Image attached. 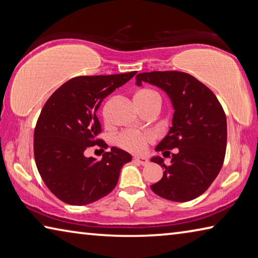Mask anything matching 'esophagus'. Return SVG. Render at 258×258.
Wrapping results in <instances>:
<instances>
[{
  "label": "esophagus",
  "instance_id": "1",
  "mask_svg": "<svg viewBox=\"0 0 258 258\" xmlns=\"http://www.w3.org/2000/svg\"><path fill=\"white\" fill-rule=\"evenodd\" d=\"M134 161H137V163L141 164V165H147L148 163H149V160H148V158H146V157H134Z\"/></svg>",
  "mask_w": 258,
  "mask_h": 258
}]
</instances>
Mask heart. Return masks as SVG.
<instances>
[{"mask_svg": "<svg viewBox=\"0 0 258 258\" xmlns=\"http://www.w3.org/2000/svg\"><path fill=\"white\" fill-rule=\"evenodd\" d=\"M134 100L141 110L150 107L160 108L161 104L160 95L151 89L140 90L135 94ZM155 139V134L150 131L126 130L117 135L116 143L124 150L132 152V154H143L147 150L148 145L154 142Z\"/></svg>", "mask_w": 258, "mask_h": 258, "instance_id": "b5f03b06", "label": "heart"}]
</instances>
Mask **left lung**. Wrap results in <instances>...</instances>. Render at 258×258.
Masks as SVG:
<instances>
[{"instance_id": "1", "label": "left lung", "mask_w": 258, "mask_h": 258, "mask_svg": "<svg viewBox=\"0 0 258 258\" xmlns=\"http://www.w3.org/2000/svg\"><path fill=\"white\" fill-rule=\"evenodd\" d=\"M150 83L164 90L174 107L173 126L156 147L164 156L172 154L171 165L163 158L151 161L165 168L151 190L172 202H189L206 191L223 166L226 149V117L220 101L197 78L182 72L141 73L137 84Z\"/></svg>"}]
</instances>
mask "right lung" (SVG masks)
Wrapping results in <instances>:
<instances>
[{
  "instance_id": "obj_1",
  "label": "right lung",
  "mask_w": 258,
  "mask_h": 258,
  "mask_svg": "<svg viewBox=\"0 0 258 258\" xmlns=\"http://www.w3.org/2000/svg\"><path fill=\"white\" fill-rule=\"evenodd\" d=\"M135 74L78 76L47 99L35 126L34 156L42 180L61 202L82 206L101 199L115 189L121 167L132 160L116 147L101 160L87 158L84 151L106 148L98 138L101 124L97 111L104 98Z\"/></svg>"
}]
</instances>
